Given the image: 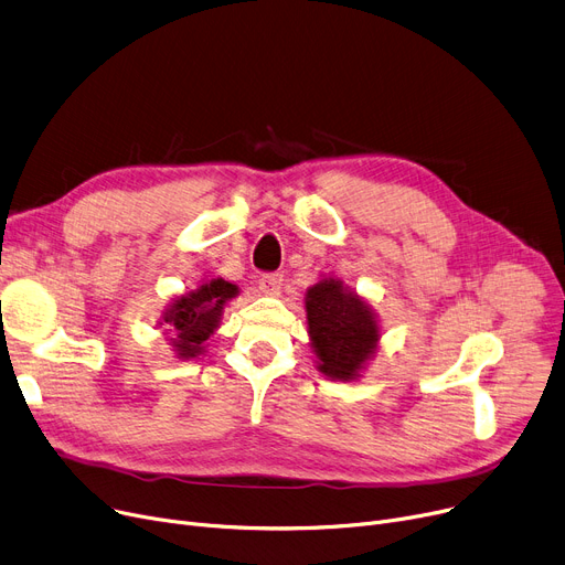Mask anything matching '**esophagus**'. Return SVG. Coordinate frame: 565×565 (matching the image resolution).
<instances>
[{"label": "esophagus", "instance_id": "1", "mask_svg": "<svg viewBox=\"0 0 565 565\" xmlns=\"http://www.w3.org/2000/svg\"><path fill=\"white\" fill-rule=\"evenodd\" d=\"M282 282H285L282 274H264L259 278V291L266 294V297H280Z\"/></svg>", "mask_w": 565, "mask_h": 565}]
</instances>
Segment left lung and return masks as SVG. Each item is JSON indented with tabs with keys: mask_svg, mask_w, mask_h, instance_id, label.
I'll use <instances>...</instances> for the list:
<instances>
[{
	"mask_svg": "<svg viewBox=\"0 0 565 565\" xmlns=\"http://www.w3.org/2000/svg\"><path fill=\"white\" fill-rule=\"evenodd\" d=\"M306 319L317 370L333 382H354L377 354V312L335 276L306 291Z\"/></svg>",
	"mask_w": 565,
	"mask_h": 565,
	"instance_id": "1",
	"label": "left lung"
}]
</instances>
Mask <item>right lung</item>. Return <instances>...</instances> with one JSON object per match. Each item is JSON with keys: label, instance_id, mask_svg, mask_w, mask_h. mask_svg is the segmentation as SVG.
Segmentation results:
<instances>
[{"label": "right lung", "instance_id": "add662e5", "mask_svg": "<svg viewBox=\"0 0 565 565\" xmlns=\"http://www.w3.org/2000/svg\"><path fill=\"white\" fill-rule=\"evenodd\" d=\"M238 297V287L223 278L202 280L195 289L181 294L163 312L160 324L168 327L170 347L177 359H198L206 352V342L221 327L225 306Z\"/></svg>", "mask_w": 565, "mask_h": 565}]
</instances>
